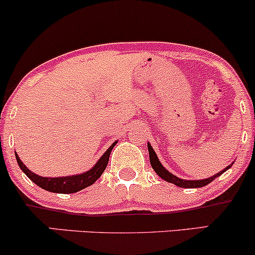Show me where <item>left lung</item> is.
Returning <instances> with one entry per match:
<instances>
[{
  "label": "left lung",
  "mask_w": 255,
  "mask_h": 255,
  "mask_svg": "<svg viewBox=\"0 0 255 255\" xmlns=\"http://www.w3.org/2000/svg\"><path fill=\"white\" fill-rule=\"evenodd\" d=\"M148 151H149V160H150L151 167H153V170L155 171L156 174H158L160 178H162L164 181L168 182V183H172V184L177 185V187H181V188H201V187H205V185H207L208 183L214 181V179H216L218 176H220V174L224 173L225 171H227L228 168H230L234 164V162H231V164L229 165L228 167H225L224 170H222L218 173L213 174V176L208 177V178L196 179V181H188V179L178 178V177L171 173L170 171L166 170L164 166H162L161 162L159 161L158 155H156V153L154 151L153 147H151L149 142H148Z\"/></svg>",
  "instance_id": "1"
}]
</instances>
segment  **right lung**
Masks as SVG:
<instances>
[{
  "label": "right lung",
  "mask_w": 255,
  "mask_h": 255,
  "mask_svg": "<svg viewBox=\"0 0 255 255\" xmlns=\"http://www.w3.org/2000/svg\"><path fill=\"white\" fill-rule=\"evenodd\" d=\"M116 144H117V141L114 142L104 154H102L101 158L97 160L96 164L94 165L90 170L85 171V172L79 173V174H73V176H65V177L38 176V174L33 173L32 171L28 170L26 166H25L24 162L19 159L16 151H15V158H16V161H18L19 167L22 170V172L26 174L28 178H30L33 183H36L38 187H41L42 189L51 191V193L72 194L84 189V188L89 187L91 184H94V183L101 177V174L104 173L106 167H107L111 151H112Z\"/></svg>",
  "instance_id": "right-lung-1"
}]
</instances>
